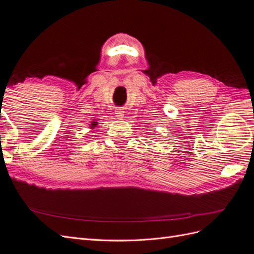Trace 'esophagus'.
Segmentation results:
<instances>
[{
    "label": "esophagus",
    "mask_w": 254,
    "mask_h": 254,
    "mask_svg": "<svg viewBox=\"0 0 254 254\" xmlns=\"http://www.w3.org/2000/svg\"><path fill=\"white\" fill-rule=\"evenodd\" d=\"M124 111H122L121 109L120 110H117V111H115V114H117V117L119 118V119H123V118H124Z\"/></svg>",
    "instance_id": "obj_1"
}]
</instances>
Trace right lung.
I'll return each instance as SVG.
<instances>
[{
	"label": "right lung",
	"instance_id": "obj_1",
	"mask_svg": "<svg viewBox=\"0 0 254 254\" xmlns=\"http://www.w3.org/2000/svg\"><path fill=\"white\" fill-rule=\"evenodd\" d=\"M97 124H98V123L97 122H92L91 123V124H90V129H94L96 126H97Z\"/></svg>",
	"mask_w": 254,
	"mask_h": 254
}]
</instances>
